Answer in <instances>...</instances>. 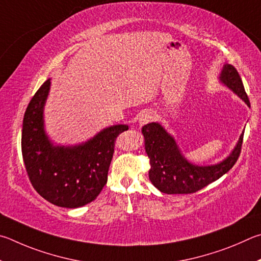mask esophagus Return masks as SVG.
Returning <instances> with one entry per match:
<instances>
[{"label": "esophagus", "mask_w": 261, "mask_h": 261, "mask_svg": "<svg viewBox=\"0 0 261 261\" xmlns=\"http://www.w3.org/2000/svg\"><path fill=\"white\" fill-rule=\"evenodd\" d=\"M154 119V116L152 112L147 111V112H143L141 114L140 118H139V125L140 126H143V125H147V123L151 122Z\"/></svg>", "instance_id": "obj_1"}]
</instances>
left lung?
Here are the masks:
<instances>
[{
    "label": "left lung",
    "mask_w": 261,
    "mask_h": 261,
    "mask_svg": "<svg viewBox=\"0 0 261 261\" xmlns=\"http://www.w3.org/2000/svg\"><path fill=\"white\" fill-rule=\"evenodd\" d=\"M221 84L244 100L250 107L243 82L236 68L226 64L220 73ZM145 152L150 158L149 179L164 194H193L203 189L226 174L235 165L240 157L244 132L229 156L222 162L210 166L194 165L181 153L174 138L165 130L161 123L150 122L142 127Z\"/></svg>",
    "instance_id": "obj_1"
}]
</instances>
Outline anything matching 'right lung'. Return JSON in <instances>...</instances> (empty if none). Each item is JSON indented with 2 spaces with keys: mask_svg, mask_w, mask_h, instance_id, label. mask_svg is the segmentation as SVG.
I'll return each mask as SVG.
<instances>
[{
  "mask_svg": "<svg viewBox=\"0 0 261 261\" xmlns=\"http://www.w3.org/2000/svg\"><path fill=\"white\" fill-rule=\"evenodd\" d=\"M50 79L40 87L26 109L21 132V153L33 188L61 207L76 208L97 197L107 185L114 141L127 125L104 128L76 145H54L44 130L43 109Z\"/></svg>",
  "mask_w": 261,
  "mask_h": 261,
  "instance_id": "right-lung-1",
  "label": "right lung"
}]
</instances>
